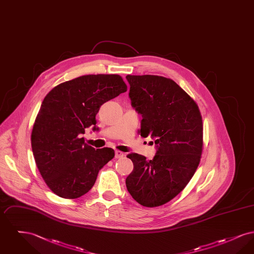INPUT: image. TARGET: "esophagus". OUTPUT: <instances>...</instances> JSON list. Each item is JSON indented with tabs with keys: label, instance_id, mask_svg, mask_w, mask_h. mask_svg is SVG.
Returning a JSON list of instances; mask_svg holds the SVG:
<instances>
[{
	"label": "esophagus",
	"instance_id": "34e87169",
	"mask_svg": "<svg viewBox=\"0 0 254 254\" xmlns=\"http://www.w3.org/2000/svg\"><path fill=\"white\" fill-rule=\"evenodd\" d=\"M124 153L122 152V151H120V150H116L115 151V158L116 159H120V158L124 157Z\"/></svg>",
	"mask_w": 254,
	"mask_h": 254
}]
</instances>
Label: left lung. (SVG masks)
I'll return each instance as SVG.
<instances>
[{"instance_id": "left-lung-1", "label": "left lung", "mask_w": 254, "mask_h": 254, "mask_svg": "<svg viewBox=\"0 0 254 254\" xmlns=\"http://www.w3.org/2000/svg\"><path fill=\"white\" fill-rule=\"evenodd\" d=\"M131 106L142 115V137L156 145L152 160L129 153L132 172L126 185L140 205H164L181 192L199 166L203 122L193 100L174 81L155 75H127Z\"/></svg>"}]
</instances>
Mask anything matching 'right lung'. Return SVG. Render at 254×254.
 <instances>
[{"label":"right lung","instance_id":"obj_1","mask_svg":"<svg viewBox=\"0 0 254 254\" xmlns=\"http://www.w3.org/2000/svg\"><path fill=\"white\" fill-rule=\"evenodd\" d=\"M116 74L85 75L62 83L45 97L31 133L33 156L49 189L65 199L88 192L99 170L114 157L110 147L95 149L81 135L98 130L103 104L127 91Z\"/></svg>","mask_w":254,"mask_h":254}]
</instances>
